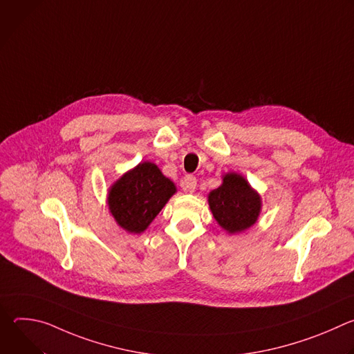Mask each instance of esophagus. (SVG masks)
<instances>
[{
  "label": "esophagus",
  "mask_w": 354,
  "mask_h": 354,
  "mask_svg": "<svg viewBox=\"0 0 354 354\" xmlns=\"http://www.w3.org/2000/svg\"><path fill=\"white\" fill-rule=\"evenodd\" d=\"M183 189L186 190V192H194V189H196V185H197V179H196V176H193V175H186L185 178H183Z\"/></svg>",
  "instance_id": "34e87169"
}]
</instances>
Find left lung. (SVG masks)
I'll return each mask as SVG.
<instances>
[{"mask_svg": "<svg viewBox=\"0 0 354 354\" xmlns=\"http://www.w3.org/2000/svg\"><path fill=\"white\" fill-rule=\"evenodd\" d=\"M209 205L216 221L235 234L254 225L261 212V197L238 174H227L223 185L209 194Z\"/></svg>", "mask_w": 354, "mask_h": 354, "instance_id": "obj_1", "label": "left lung"}]
</instances>
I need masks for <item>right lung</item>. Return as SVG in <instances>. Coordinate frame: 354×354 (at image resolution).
Instances as JSON below:
<instances>
[{
  "mask_svg": "<svg viewBox=\"0 0 354 354\" xmlns=\"http://www.w3.org/2000/svg\"><path fill=\"white\" fill-rule=\"evenodd\" d=\"M175 192V185L161 174L157 165L142 162L112 186L109 209L122 228L140 234L157 217Z\"/></svg>",
  "mask_w": 354,
  "mask_h": 354,
  "instance_id": "obj_1",
  "label": "right lung"
}]
</instances>
